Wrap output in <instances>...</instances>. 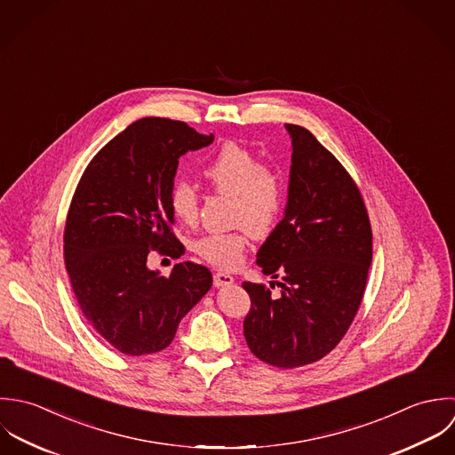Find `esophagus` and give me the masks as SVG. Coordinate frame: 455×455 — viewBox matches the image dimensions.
Listing matches in <instances>:
<instances>
[{
	"mask_svg": "<svg viewBox=\"0 0 455 455\" xmlns=\"http://www.w3.org/2000/svg\"><path fill=\"white\" fill-rule=\"evenodd\" d=\"M234 281H235V279H234V275H230V274H214V286H218V288H221V286H230V284H234Z\"/></svg>",
	"mask_w": 455,
	"mask_h": 455,
	"instance_id": "1",
	"label": "esophagus"
}]
</instances>
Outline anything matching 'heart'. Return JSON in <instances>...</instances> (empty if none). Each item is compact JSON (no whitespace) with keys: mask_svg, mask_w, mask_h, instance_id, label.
<instances>
[{"mask_svg":"<svg viewBox=\"0 0 455 455\" xmlns=\"http://www.w3.org/2000/svg\"><path fill=\"white\" fill-rule=\"evenodd\" d=\"M204 176L218 191L234 200L232 218L244 223L253 234H267L283 207V184L246 148L227 142L204 165ZM169 205L182 223H193L198 212V191L188 181H176L171 188ZM248 246L244 227L228 232H207L191 241L189 248L216 267H235Z\"/></svg>","mask_w":455,"mask_h":455,"instance_id":"1","label":"heart"}]
</instances>
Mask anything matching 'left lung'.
<instances>
[{
    "instance_id": "obj_1",
    "label": "left lung",
    "mask_w": 455,
    "mask_h": 455,
    "mask_svg": "<svg viewBox=\"0 0 455 455\" xmlns=\"http://www.w3.org/2000/svg\"><path fill=\"white\" fill-rule=\"evenodd\" d=\"M284 128L291 139L286 207L257 253L262 273L281 275V293L250 281L243 286L251 297L244 318L250 350L286 369L320 361L347 334L363 302L372 234L345 167L309 130Z\"/></svg>"
}]
</instances>
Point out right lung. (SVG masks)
Wrapping results in <instances>:
<instances>
[{"label":"right lung","mask_w":455,"mask_h":455,"mask_svg":"<svg viewBox=\"0 0 455 455\" xmlns=\"http://www.w3.org/2000/svg\"><path fill=\"white\" fill-rule=\"evenodd\" d=\"M182 121L144 117L105 144L84 171L65 227V264L92 329L124 355L167 348L212 274L176 264L148 267L149 250L181 251L169 205L180 158L212 144Z\"/></svg>","instance_id":"add662e5"}]
</instances>
